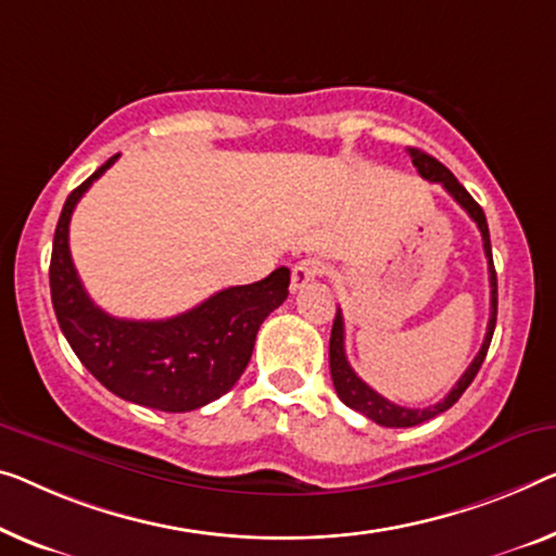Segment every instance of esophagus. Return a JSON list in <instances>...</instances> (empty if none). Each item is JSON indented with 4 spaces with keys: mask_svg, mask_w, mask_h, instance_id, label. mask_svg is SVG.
Instances as JSON below:
<instances>
[{
    "mask_svg": "<svg viewBox=\"0 0 556 556\" xmlns=\"http://www.w3.org/2000/svg\"><path fill=\"white\" fill-rule=\"evenodd\" d=\"M319 262L314 260H304V262H296L292 267V289L294 292H300L306 285H312L314 279L319 277Z\"/></svg>",
    "mask_w": 556,
    "mask_h": 556,
    "instance_id": "obj_1",
    "label": "esophagus"
}]
</instances>
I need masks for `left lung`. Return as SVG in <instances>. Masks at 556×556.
I'll list each match as a JSON object with an SVG mask.
<instances>
[{
	"label": "left lung",
	"mask_w": 556,
	"mask_h": 556,
	"mask_svg": "<svg viewBox=\"0 0 556 556\" xmlns=\"http://www.w3.org/2000/svg\"><path fill=\"white\" fill-rule=\"evenodd\" d=\"M409 156H412V164L417 167L421 177L429 179V181H439V185H442L446 192L454 197V202H457L462 210L477 222L479 231H482L486 264H490V287H492V300L490 302H492V306H490V325H486L482 350H479L477 357L471 359L467 371H464V375L459 377V382L452 387V392L446 394L442 402H437V404H432V407H425V409L400 407V404L389 402L387 396L375 392V389H371L367 382H362V379L357 377V371L352 369V364L346 362V354H344V317H342V309L337 306L334 327H331V337H329L331 382H334L339 400H342L346 407L362 412L364 417L377 421V425H382V427H417V425H421V421L434 419L437 414L450 409L452 404L464 394V389L475 382L477 371H479V367H482V362L486 357V350H490V342H492V334H494V327H496V271H494V260H492L490 227H486V217H484L482 206H479L475 199H471V194L459 185L457 177H454V174L446 169L442 162H437L434 156H429L427 152H421V149H414V147H409Z\"/></svg>",
	"instance_id": "1"
}]
</instances>
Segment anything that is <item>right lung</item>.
<instances>
[{
  "label": "right lung",
  "mask_w": 556,
  "mask_h": 556,
  "mask_svg": "<svg viewBox=\"0 0 556 556\" xmlns=\"http://www.w3.org/2000/svg\"><path fill=\"white\" fill-rule=\"evenodd\" d=\"M114 154L74 189L56 222L49 289L56 321L79 362L112 394L160 412H192L227 394L250 364L256 331L289 294V269L229 287L169 319H119L89 300L70 254V219Z\"/></svg>",
  "instance_id": "add662e5"
}]
</instances>
